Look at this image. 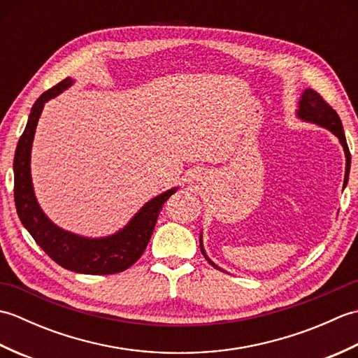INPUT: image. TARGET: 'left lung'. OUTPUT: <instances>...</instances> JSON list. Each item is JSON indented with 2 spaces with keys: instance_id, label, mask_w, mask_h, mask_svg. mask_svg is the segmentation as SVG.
<instances>
[{
  "instance_id": "1",
  "label": "left lung",
  "mask_w": 358,
  "mask_h": 358,
  "mask_svg": "<svg viewBox=\"0 0 358 358\" xmlns=\"http://www.w3.org/2000/svg\"><path fill=\"white\" fill-rule=\"evenodd\" d=\"M296 115H299L301 120L309 121V123H315V124H320L326 129H329V131L340 140L341 146H343V149H345V155H346V172H345V183H343V187H345L348 183V178H349V169H351V152H349V148H348L345 131H343V126H341V120L338 117V113L334 110L331 106L324 101V98L318 92H315L314 89H306L301 95ZM200 249H201V254L204 255V258H206V260L212 266H214V268L220 269L214 262H210V258L206 255V252H204L201 240H200Z\"/></svg>"
}]
</instances>
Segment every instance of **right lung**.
I'll list each match as a JSON object with an SVG mask.
<instances>
[{
    "label": "right lung",
    "instance_id": "1",
    "mask_svg": "<svg viewBox=\"0 0 358 358\" xmlns=\"http://www.w3.org/2000/svg\"><path fill=\"white\" fill-rule=\"evenodd\" d=\"M73 80L67 77L57 86L45 90L32 106L24 132L20 136L13 158V196L18 217L36 245L48 254L53 262L62 268L90 275H109V273L123 272L138 260L146 249L154 232L159 210L167 199L177 191V187L155 196L144 204L124 229L118 231L110 237L86 238L77 234L63 231L53 224L44 215L38 204L32 178H30V150L35 129L38 124L44 103L62 94L64 89L72 86Z\"/></svg>",
    "mask_w": 358,
    "mask_h": 358
}]
</instances>
